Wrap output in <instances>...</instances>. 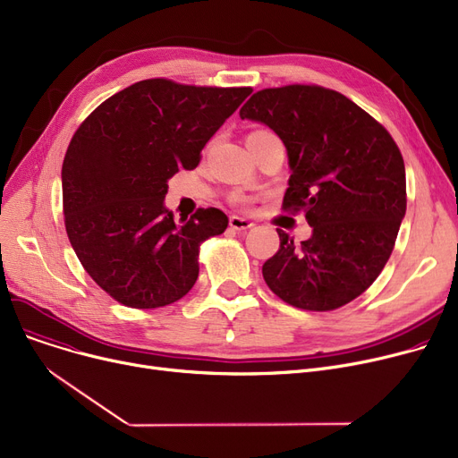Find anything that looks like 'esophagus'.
I'll return each instance as SVG.
<instances>
[{
    "instance_id": "obj_1",
    "label": "esophagus",
    "mask_w": 458,
    "mask_h": 458,
    "mask_svg": "<svg viewBox=\"0 0 458 458\" xmlns=\"http://www.w3.org/2000/svg\"><path fill=\"white\" fill-rule=\"evenodd\" d=\"M252 226H254V223H250L249 219H243V216H237V215L230 216V228H233V230H249Z\"/></svg>"
}]
</instances>
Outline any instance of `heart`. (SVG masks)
Instances as JSON below:
<instances>
[{
  "mask_svg": "<svg viewBox=\"0 0 458 458\" xmlns=\"http://www.w3.org/2000/svg\"><path fill=\"white\" fill-rule=\"evenodd\" d=\"M252 133H263V131H252ZM232 200L235 204H249L250 202V197H247L245 192H235V195L232 197Z\"/></svg>",
  "mask_w": 458,
  "mask_h": 458,
  "instance_id": "1",
  "label": "heart"
}]
</instances>
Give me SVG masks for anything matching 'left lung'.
Listing matches in <instances>:
<instances>
[{
  "mask_svg": "<svg viewBox=\"0 0 458 458\" xmlns=\"http://www.w3.org/2000/svg\"><path fill=\"white\" fill-rule=\"evenodd\" d=\"M285 144L290 187L282 209L304 211L311 237L284 230L263 278L284 302L330 311L362 295L394 250L406 211L401 150L380 123L347 96L319 85L263 89L239 111Z\"/></svg>",
  "mask_w": 458,
  "mask_h": 458,
  "instance_id": "obj_1",
  "label": "left lung"
}]
</instances>
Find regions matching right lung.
Listing matches in <instances>:
<instances>
[{"instance_id": "1", "label": "right lung", "mask_w": 458, "mask_h": 458, "mask_svg": "<svg viewBox=\"0 0 458 458\" xmlns=\"http://www.w3.org/2000/svg\"><path fill=\"white\" fill-rule=\"evenodd\" d=\"M250 87H197L154 78L96 107L63 161L64 226L89 276L116 302L148 310L180 301L199 278L200 245L228 216L199 208L174 223L166 182L200 163L206 142Z\"/></svg>"}]
</instances>
